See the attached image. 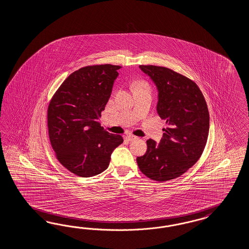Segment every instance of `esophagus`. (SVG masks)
Returning <instances> with one entry per match:
<instances>
[{
  "label": "esophagus",
  "mask_w": 249,
  "mask_h": 249,
  "mask_svg": "<svg viewBox=\"0 0 249 249\" xmlns=\"http://www.w3.org/2000/svg\"><path fill=\"white\" fill-rule=\"evenodd\" d=\"M125 139L128 141V142H132V141H134V140L137 139V137L134 135H127L125 137Z\"/></svg>",
  "instance_id": "1"
}]
</instances>
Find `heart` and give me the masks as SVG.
<instances>
[{"instance_id": "obj_1", "label": "heart", "mask_w": 249, "mask_h": 249, "mask_svg": "<svg viewBox=\"0 0 249 249\" xmlns=\"http://www.w3.org/2000/svg\"><path fill=\"white\" fill-rule=\"evenodd\" d=\"M136 89H148V90H150V87H149V85L147 83H145V82H140V83L138 84V85L136 86Z\"/></svg>"}]
</instances>
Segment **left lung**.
<instances>
[{"label":"left lung","instance_id":"8db88e82","mask_svg":"<svg viewBox=\"0 0 249 249\" xmlns=\"http://www.w3.org/2000/svg\"><path fill=\"white\" fill-rule=\"evenodd\" d=\"M159 91L157 111L167 127L160 144L147 141V151L137 158L141 172L153 181L180 177L202 156L209 133V111L196 82L170 68L144 66Z\"/></svg>","mask_w":249,"mask_h":249}]
</instances>
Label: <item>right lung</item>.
Listing matches in <instances>:
<instances>
[{
    "label": "right lung",
    "instance_id": "1",
    "mask_svg": "<svg viewBox=\"0 0 249 249\" xmlns=\"http://www.w3.org/2000/svg\"><path fill=\"white\" fill-rule=\"evenodd\" d=\"M121 66L79 68L61 84L47 108L48 135L55 157L69 172L91 177L108 167L110 155L123 142L98 122Z\"/></svg>",
    "mask_w": 249,
    "mask_h": 249
}]
</instances>
